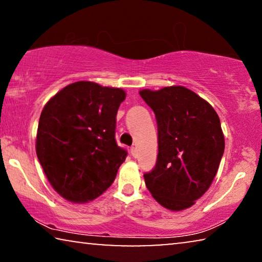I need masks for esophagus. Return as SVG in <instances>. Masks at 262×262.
I'll list each match as a JSON object with an SVG mask.
<instances>
[{
  "mask_svg": "<svg viewBox=\"0 0 262 262\" xmlns=\"http://www.w3.org/2000/svg\"><path fill=\"white\" fill-rule=\"evenodd\" d=\"M130 155L133 156V158H136V156H138V150H136L135 147L130 148Z\"/></svg>",
  "mask_w": 262,
  "mask_h": 262,
  "instance_id": "34e87169",
  "label": "esophagus"
}]
</instances>
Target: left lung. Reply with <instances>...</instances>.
Returning a JSON list of instances; mask_svg holds the SVG:
<instances>
[{
  "label": "left lung",
  "mask_w": 262,
  "mask_h": 262,
  "mask_svg": "<svg viewBox=\"0 0 262 262\" xmlns=\"http://www.w3.org/2000/svg\"><path fill=\"white\" fill-rule=\"evenodd\" d=\"M158 123L159 154L143 175L151 196L169 210L192 207L212 185L225 150V136L214 108L190 89L170 85L142 89Z\"/></svg>",
  "instance_id": "obj_1"
}]
</instances>
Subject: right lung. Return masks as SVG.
Instances as JSON below:
<instances>
[{"label": "right lung", "instance_id": "right-lung-1", "mask_svg": "<svg viewBox=\"0 0 262 262\" xmlns=\"http://www.w3.org/2000/svg\"><path fill=\"white\" fill-rule=\"evenodd\" d=\"M126 92L77 81L56 93L42 109L36 155L54 189L84 204L114 182L127 151L115 141L116 114Z\"/></svg>", "mask_w": 262, "mask_h": 262}]
</instances>
